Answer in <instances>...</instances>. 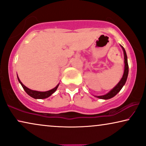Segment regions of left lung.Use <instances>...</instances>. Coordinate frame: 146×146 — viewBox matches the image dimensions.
<instances>
[{
    "label": "left lung",
    "mask_w": 146,
    "mask_h": 146,
    "mask_svg": "<svg viewBox=\"0 0 146 146\" xmlns=\"http://www.w3.org/2000/svg\"><path fill=\"white\" fill-rule=\"evenodd\" d=\"M120 46H121L122 50H123V55H124V64H125V66H124V72H123V76H122L121 80L119 81V82L110 91V92L106 93V95H104V96H95V97H96V98H98L99 99H102V100H109V99L113 98L114 96H116V95L119 92L120 90L122 89V87H123V85H125L126 81H127V76H128V72H129V67H128V63H127V54H126L125 50L124 49V48L121 45Z\"/></svg>",
    "instance_id": "1"
}]
</instances>
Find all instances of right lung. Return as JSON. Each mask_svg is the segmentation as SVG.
I'll return each mask as SVG.
<instances>
[{"label": "right lung", "instance_id": "obj_1", "mask_svg": "<svg viewBox=\"0 0 146 146\" xmlns=\"http://www.w3.org/2000/svg\"><path fill=\"white\" fill-rule=\"evenodd\" d=\"M17 79H18L19 82L21 83V85H22L23 88L24 89L25 92H26L29 96L32 97V98H33L34 99H40V100H42V99H45V98H48V97H50L52 94H53V93L55 92L56 90H57L58 87H59V84H58L57 86L55 87V88L50 89V90L46 91H35V90H32V89H30L29 88H28V87H27L26 86H25V85H23V83L21 82L20 79H19L18 75H17Z\"/></svg>", "mask_w": 146, "mask_h": 146}]
</instances>
